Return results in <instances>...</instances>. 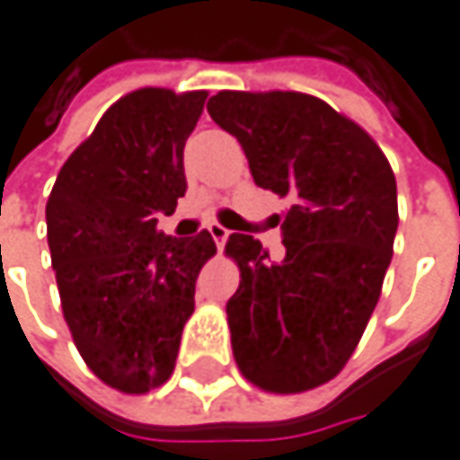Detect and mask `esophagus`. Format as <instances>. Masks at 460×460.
Wrapping results in <instances>:
<instances>
[{
    "mask_svg": "<svg viewBox=\"0 0 460 460\" xmlns=\"http://www.w3.org/2000/svg\"><path fill=\"white\" fill-rule=\"evenodd\" d=\"M209 235L215 238L217 248L222 251V245H225V241H227V235H230V233H227V227H222L219 222H212V225H209Z\"/></svg>",
    "mask_w": 460,
    "mask_h": 460,
    "instance_id": "esophagus-1",
    "label": "esophagus"
}]
</instances>
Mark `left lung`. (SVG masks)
I'll use <instances>...</instances> for the list:
<instances>
[{"label":"left lung","mask_w":460,"mask_h":460,"mask_svg":"<svg viewBox=\"0 0 460 460\" xmlns=\"http://www.w3.org/2000/svg\"><path fill=\"white\" fill-rule=\"evenodd\" d=\"M248 157L253 181L292 207L285 259L253 235L225 253L241 269L227 300L243 378L269 394H303L341 373L378 305L399 227L396 178L376 139L308 93L219 90L207 103Z\"/></svg>","instance_id":"left-lung-1"}]
</instances>
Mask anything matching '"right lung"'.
<instances>
[{"label": "right lung", "mask_w": 460, "mask_h": 460, "mask_svg": "<svg viewBox=\"0 0 460 460\" xmlns=\"http://www.w3.org/2000/svg\"><path fill=\"white\" fill-rule=\"evenodd\" d=\"M204 101L207 90L127 93L66 157L46 201L75 347L105 385L131 396L172 376L196 277L217 253L207 230L196 238L157 230V215H172L186 194L183 147Z\"/></svg>", "instance_id": "obj_1"}]
</instances>
